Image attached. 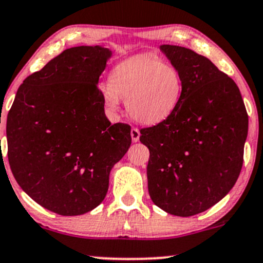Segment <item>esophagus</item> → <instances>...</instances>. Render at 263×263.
Returning a JSON list of instances; mask_svg holds the SVG:
<instances>
[{
    "label": "esophagus",
    "instance_id": "1",
    "mask_svg": "<svg viewBox=\"0 0 263 263\" xmlns=\"http://www.w3.org/2000/svg\"><path fill=\"white\" fill-rule=\"evenodd\" d=\"M139 137H141V134H139V129L134 127L131 129V138L134 142H138Z\"/></svg>",
    "mask_w": 263,
    "mask_h": 263
}]
</instances>
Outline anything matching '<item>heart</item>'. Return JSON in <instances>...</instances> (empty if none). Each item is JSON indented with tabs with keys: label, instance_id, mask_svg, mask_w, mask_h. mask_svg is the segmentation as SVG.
Wrapping results in <instances>:
<instances>
[{
	"label": "heart",
	"instance_id": "heart-1",
	"mask_svg": "<svg viewBox=\"0 0 263 263\" xmlns=\"http://www.w3.org/2000/svg\"><path fill=\"white\" fill-rule=\"evenodd\" d=\"M182 93L183 78L175 65L154 55L139 54L112 69L110 84L103 88L102 97L111 112L119 110L121 99L135 121L156 125L177 110Z\"/></svg>",
	"mask_w": 263,
	"mask_h": 263
}]
</instances>
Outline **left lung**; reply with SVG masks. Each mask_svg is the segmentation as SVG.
I'll use <instances>...</instances> for the list:
<instances>
[{"instance_id":"left-lung-1","label":"left lung","mask_w":263,"mask_h":263,"mask_svg":"<svg viewBox=\"0 0 263 263\" xmlns=\"http://www.w3.org/2000/svg\"><path fill=\"white\" fill-rule=\"evenodd\" d=\"M160 49L181 71L183 93L167 120L141 129L151 153L153 202L189 217L217 204L237 182L244 160L248 112L238 86L204 55L181 46Z\"/></svg>"}]
</instances>
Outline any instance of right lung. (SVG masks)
<instances>
[{
    "mask_svg": "<svg viewBox=\"0 0 263 263\" xmlns=\"http://www.w3.org/2000/svg\"><path fill=\"white\" fill-rule=\"evenodd\" d=\"M110 55L101 46L65 49L24 80L8 112L12 174L32 200L58 215L97 208L112 166L131 145V126L110 124L97 86Z\"/></svg>",
    "mask_w": 263,
    "mask_h": 263,
    "instance_id": "add662e5",
    "label": "right lung"
}]
</instances>
